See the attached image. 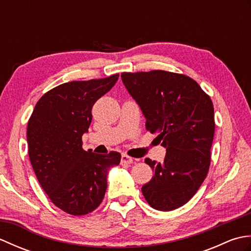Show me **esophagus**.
I'll return each instance as SVG.
<instances>
[{"mask_svg":"<svg viewBox=\"0 0 251 251\" xmlns=\"http://www.w3.org/2000/svg\"><path fill=\"white\" fill-rule=\"evenodd\" d=\"M132 162H134V159H132L131 157L127 156L126 154H123L122 157H121V164L122 165H129L131 164Z\"/></svg>","mask_w":251,"mask_h":251,"instance_id":"34e87169","label":"esophagus"}]
</instances>
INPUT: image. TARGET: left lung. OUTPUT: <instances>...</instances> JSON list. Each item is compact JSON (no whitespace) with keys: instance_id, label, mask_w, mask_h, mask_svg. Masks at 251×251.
I'll use <instances>...</instances> for the list:
<instances>
[{"instance_id":"obj_1","label":"left lung","mask_w":251,"mask_h":251,"mask_svg":"<svg viewBox=\"0 0 251 251\" xmlns=\"http://www.w3.org/2000/svg\"><path fill=\"white\" fill-rule=\"evenodd\" d=\"M121 76L146 117V128L158 135L166 149L162 163L146 158L154 176L142 186V194L154 209H177L194 196L209 169L214 104L200 85L183 74L154 70Z\"/></svg>"}]
</instances>
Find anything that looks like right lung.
I'll list each match as a JSON object with an SVG mask.
<instances>
[{
    "label": "right lung",
    "instance_id": "1",
    "mask_svg": "<svg viewBox=\"0 0 251 251\" xmlns=\"http://www.w3.org/2000/svg\"><path fill=\"white\" fill-rule=\"evenodd\" d=\"M119 76L61 84L42 96L28 122L26 141L36 178L50 201L70 215H86L100 205L109 170L121 162L119 152L96 154L82 148L93 105Z\"/></svg>",
    "mask_w": 251,
    "mask_h": 251
}]
</instances>
